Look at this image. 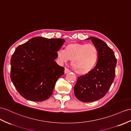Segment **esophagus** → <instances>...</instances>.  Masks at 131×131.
Returning <instances> with one entry per match:
<instances>
[{"label":"esophagus","instance_id":"34e87169","mask_svg":"<svg viewBox=\"0 0 131 131\" xmlns=\"http://www.w3.org/2000/svg\"><path fill=\"white\" fill-rule=\"evenodd\" d=\"M69 72H70V70H69L68 69H67V68H65V71H64L65 73H69Z\"/></svg>","mask_w":131,"mask_h":131}]
</instances>
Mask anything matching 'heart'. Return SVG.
Masks as SVG:
<instances>
[{"label": "heart", "mask_w": 131, "mask_h": 131, "mask_svg": "<svg viewBox=\"0 0 131 131\" xmlns=\"http://www.w3.org/2000/svg\"><path fill=\"white\" fill-rule=\"evenodd\" d=\"M98 48L92 43H71L66 46L65 51L60 49L57 58L61 63L72 61L71 66L75 72L85 75L95 68L99 59Z\"/></svg>", "instance_id": "b5f03b06"}]
</instances>
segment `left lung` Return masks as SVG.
I'll list each match as a JSON object with an SVG mask.
<instances>
[{"label": "left lung", "instance_id": "1", "mask_svg": "<svg viewBox=\"0 0 131 131\" xmlns=\"http://www.w3.org/2000/svg\"><path fill=\"white\" fill-rule=\"evenodd\" d=\"M87 39L91 40L98 48L100 57L95 68L88 74L78 77L73 88L76 97L83 102L96 101L106 94L115 79L117 63L113 51L105 42L94 37Z\"/></svg>", "mask_w": 131, "mask_h": 131}]
</instances>
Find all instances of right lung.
Here are the masks:
<instances>
[{
  "label": "right lung",
  "mask_w": 131,
  "mask_h": 131,
  "mask_svg": "<svg viewBox=\"0 0 131 131\" xmlns=\"http://www.w3.org/2000/svg\"><path fill=\"white\" fill-rule=\"evenodd\" d=\"M65 40L35 37L16 48L12 56L10 78L24 99L43 101L52 95L65 69L55 61Z\"/></svg>",
  "instance_id": "1"
}]
</instances>
